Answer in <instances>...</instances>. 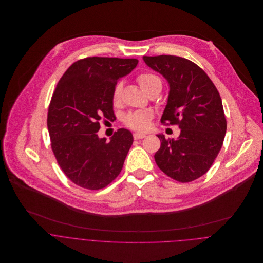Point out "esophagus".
<instances>
[{
    "label": "esophagus",
    "instance_id": "esophagus-1",
    "mask_svg": "<svg viewBox=\"0 0 263 263\" xmlns=\"http://www.w3.org/2000/svg\"><path fill=\"white\" fill-rule=\"evenodd\" d=\"M145 137H146L145 134H141V133H135L134 134V139L135 140H141V139H143Z\"/></svg>",
    "mask_w": 263,
    "mask_h": 263
}]
</instances>
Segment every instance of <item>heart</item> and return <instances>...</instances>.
<instances>
[{
	"label": "heart",
	"instance_id": "obj_1",
	"mask_svg": "<svg viewBox=\"0 0 263 263\" xmlns=\"http://www.w3.org/2000/svg\"><path fill=\"white\" fill-rule=\"evenodd\" d=\"M140 86L148 94L151 91L155 90L158 87L162 88V81L159 76L154 73H142L137 78ZM122 92V83L119 82L114 87L112 94V101L114 104H117L120 100ZM153 119V112L149 110H139L129 113L124 117V124L133 129L144 132L150 127L151 120Z\"/></svg>",
	"mask_w": 263,
	"mask_h": 263
}]
</instances>
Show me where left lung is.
I'll return each mask as SVG.
<instances>
[{
  "label": "left lung",
  "instance_id": "obj_1",
  "mask_svg": "<svg viewBox=\"0 0 263 263\" xmlns=\"http://www.w3.org/2000/svg\"><path fill=\"white\" fill-rule=\"evenodd\" d=\"M143 59L169 83L161 122L181 129L176 140L158 135L161 147L155 161L172 179L193 181L209 171L225 139L227 121L219 91L201 68L184 58L163 54Z\"/></svg>",
  "mask_w": 263,
  "mask_h": 263
}]
</instances>
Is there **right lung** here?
Listing matches in <instances>:
<instances>
[{"instance_id": "1", "label": "right lung", "mask_w": 263, "mask_h": 263, "mask_svg": "<svg viewBox=\"0 0 263 263\" xmlns=\"http://www.w3.org/2000/svg\"><path fill=\"white\" fill-rule=\"evenodd\" d=\"M138 63L137 59H82L57 85L47 112L51 150L66 176L81 187H106L122 169L134 142L132 133L119 128L106 142L97 132L101 120L115 119L114 87Z\"/></svg>"}]
</instances>
